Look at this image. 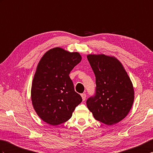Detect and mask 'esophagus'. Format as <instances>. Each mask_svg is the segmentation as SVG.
<instances>
[{
    "label": "esophagus",
    "mask_w": 153,
    "mask_h": 153,
    "mask_svg": "<svg viewBox=\"0 0 153 153\" xmlns=\"http://www.w3.org/2000/svg\"><path fill=\"white\" fill-rule=\"evenodd\" d=\"M86 94H85V93H83V94H81V97H82V98H83V101H85V99H86Z\"/></svg>",
    "instance_id": "obj_1"
}]
</instances>
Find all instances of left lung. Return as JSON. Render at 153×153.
Returning <instances> with one entry per match:
<instances>
[{"label":"left lung","mask_w":153,"mask_h":153,"mask_svg":"<svg viewBox=\"0 0 153 153\" xmlns=\"http://www.w3.org/2000/svg\"><path fill=\"white\" fill-rule=\"evenodd\" d=\"M87 59L96 77L95 93L87 100L95 119L107 125L119 123L132 108L134 92L131 80L117 59L89 55Z\"/></svg>","instance_id":"1"}]
</instances>
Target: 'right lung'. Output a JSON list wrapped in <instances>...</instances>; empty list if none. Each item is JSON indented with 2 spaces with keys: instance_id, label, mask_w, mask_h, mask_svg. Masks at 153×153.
<instances>
[{
  "instance_id": "add662e5",
  "label": "right lung",
  "mask_w": 153,
  "mask_h": 153,
  "mask_svg": "<svg viewBox=\"0 0 153 153\" xmlns=\"http://www.w3.org/2000/svg\"><path fill=\"white\" fill-rule=\"evenodd\" d=\"M81 60L79 53L56 48L46 52L38 63L31 99L38 115L49 125H58L67 121L82 101L69 76Z\"/></svg>"
}]
</instances>
